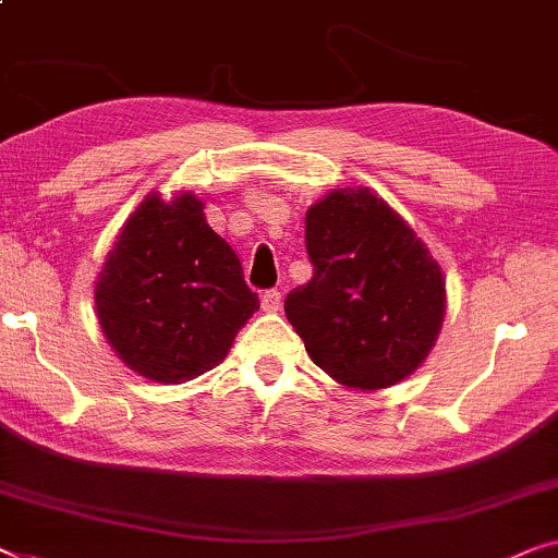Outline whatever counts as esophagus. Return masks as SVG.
Returning a JSON list of instances; mask_svg holds the SVG:
<instances>
[{
    "mask_svg": "<svg viewBox=\"0 0 558 558\" xmlns=\"http://www.w3.org/2000/svg\"><path fill=\"white\" fill-rule=\"evenodd\" d=\"M279 306H281V294L277 292V289H269V292L262 294V310L264 312L274 314V312H279Z\"/></svg>",
    "mask_w": 558,
    "mask_h": 558,
    "instance_id": "1",
    "label": "esophagus"
}]
</instances>
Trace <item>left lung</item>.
I'll return each mask as SVG.
<instances>
[{
    "label": "left lung",
    "instance_id": "left-lung-1",
    "mask_svg": "<svg viewBox=\"0 0 558 558\" xmlns=\"http://www.w3.org/2000/svg\"><path fill=\"white\" fill-rule=\"evenodd\" d=\"M304 241L314 277L284 312L312 362L352 390L413 375L446 319V277L430 248L375 191L335 189L310 206Z\"/></svg>",
    "mask_w": 558,
    "mask_h": 558
}]
</instances>
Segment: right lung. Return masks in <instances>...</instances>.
Instances as JSON below:
<instances>
[{"instance_id":"add662e5","label":"right lung","mask_w":558,"mask_h":558,"mask_svg":"<svg viewBox=\"0 0 558 558\" xmlns=\"http://www.w3.org/2000/svg\"><path fill=\"white\" fill-rule=\"evenodd\" d=\"M259 310L233 248L191 191L145 196L95 281V314L128 369L181 385L214 369Z\"/></svg>"}]
</instances>
